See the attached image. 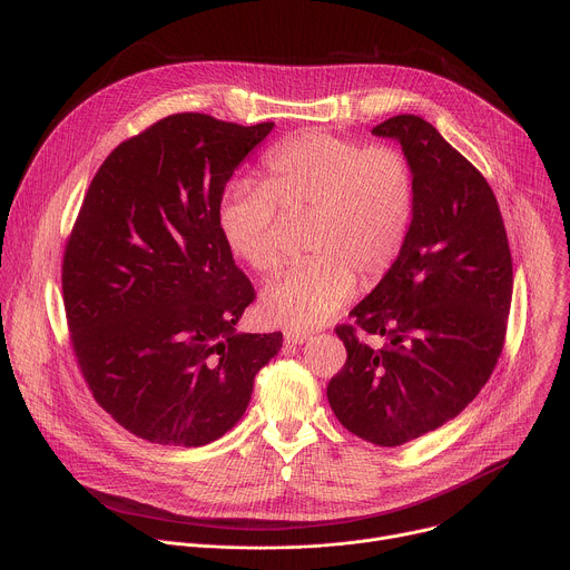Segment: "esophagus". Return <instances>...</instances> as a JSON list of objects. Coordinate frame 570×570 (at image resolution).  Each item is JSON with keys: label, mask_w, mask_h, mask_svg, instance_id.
I'll return each instance as SVG.
<instances>
[{"label": "esophagus", "mask_w": 570, "mask_h": 570, "mask_svg": "<svg viewBox=\"0 0 570 570\" xmlns=\"http://www.w3.org/2000/svg\"><path fill=\"white\" fill-rule=\"evenodd\" d=\"M284 341H286L288 345H302V343L308 341V336H306V334H297V332H286V334H284Z\"/></svg>", "instance_id": "1"}]
</instances>
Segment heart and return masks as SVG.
I'll use <instances>...</instances> for the list:
<instances>
[{
	"instance_id": "b5f03b06",
	"label": "heart",
	"mask_w": 570,
	"mask_h": 570,
	"mask_svg": "<svg viewBox=\"0 0 570 570\" xmlns=\"http://www.w3.org/2000/svg\"><path fill=\"white\" fill-rule=\"evenodd\" d=\"M413 176L399 150L306 130L264 157V185L232 180L218 207V227L234 257L255 271L279 262L277 206L308 209L304 248L311 257L273 277L262 306L273 324L311 332L354 295L356 277L374 282L403 248L413 220Z\"/></svg>"
}]
</instances>
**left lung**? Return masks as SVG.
<instances>
[{
    "instance_id": "obj_1",
    "label": "left lung",
    "mask_w": 570,
    "mask_h": 570,
    "mask_svg": "<svg viewBox=\"0 0 570 570\" xmlns=\"http://www.w3.org/2000/svg\"><path fill=\"white\" fill-rule=\"evenodd\" d=\"M372 135L401 144L413 176V220L403 248L352 308L358 343L336 330L345 367L327 396L338 422L379 446H401L458 417L492 376L512 304V255L497 196L429 121L396 115Z\"/></svg>"
}]
</instances>
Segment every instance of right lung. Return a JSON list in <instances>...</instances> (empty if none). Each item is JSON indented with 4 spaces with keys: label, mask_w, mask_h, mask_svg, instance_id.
<instances>
[{
    "label": "right lung",
    "mask_w": 570,
    "mask_h": 570,
    "mask_svg": "<svg viewBox=\"0 0 570 570\" xmlns=\"http://www.w3.org/2000/svg\"><path fill=\"white\" fill-rule=\"evenodd\" d=\"M273 128L171 115L106 157L80 207L62 262L73 354L97 403L141 440L223 438L282 350V332H236L255 288L218 227L227 180Z\"/></svg>",
    "instance_id": "right-lung-1"
}]
</instances>
